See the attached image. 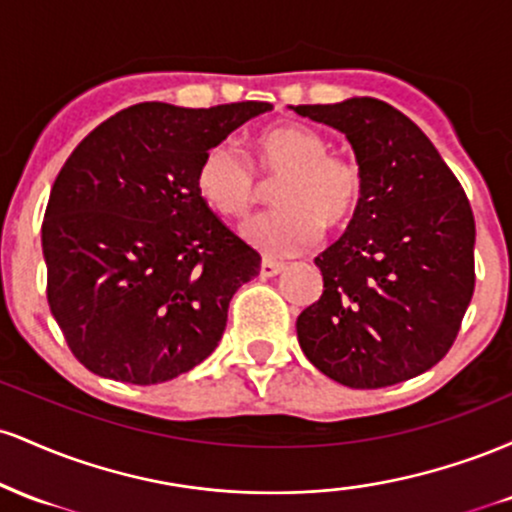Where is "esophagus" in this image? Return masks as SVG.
Here are the masks:
<instances>
[{
	"mask_svg": "<svg viewBox=\"0 0 512 512\" xmlns=\"http://www.w3.org/2000/svg\"><path fill=\"white\" fill-rule=\"evenodd\" d=\"M284 264L281 262H272V260H264L262 267H260V274L262 279H272V276H279L281 272H284Z\"/></svg>",
	"mask_w": 512,
	"mask_h": 512,
	"instance_id": "esophagus-1",
	"label": "esophagus"
}]
</instances>
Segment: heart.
I'll list each match as a JSON object with an SVG mask.
<instances>
[{
    "label": "heart",
    "instance_id": "1",
    "mask_svg": "<svg viewBox=\"0 0 512 512\" xmlns=\"http://www.w3.org/2000/svg\"><path fill=\"white\" fill-rule=\"evenodd\" d=\"M255 158L272 190L274 211L245 223L243 238L267 257H293L315 243L320 226L339 231L363 202V170L313 129L281 125L255 139ZM199 197L226 219H243L260 199V185L231 139L211 144L197 166Z\"/></svg>",
    "mask_w": 512,
    "mask_h": 512
}]
</instances>
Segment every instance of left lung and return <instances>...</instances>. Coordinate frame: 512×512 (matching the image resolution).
Instances as JSON below:
<instances>
[{
  "label": "left lung",
  "instance_id": "1",
  "mask_svg": "<svg viewBox=\"0 0 512 512\" xmlns=\"http://www.w3.org/2000/svg\"><path fill=\"white\" fill-rule=\"evenodd\" d=\"M349 139L366 190L315 257L320 301L296 320L308 361L356 390L404 383L450 351L474 293L472 207L431 139L378 98L289 105Z\"/></svg>",
  "mask_w": 512,
  "mask_h": 512
}]
</instances>
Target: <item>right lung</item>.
<instances>
[{"label": "right lung", "instance_id": "obj_1", "mask_svg": "<svg viewBox=\"0 0 512 512\" xmlns=\"http://www.w3.org/2000/svg\"><path fill=\"white\" fill-rule=\"evenodd\" d=\"M272 103H139L72 151L43 221L48 303L91 373L156 385L211 356L260 255L199 197L204 151Z\"/></svg>", "mask_w": 512, "mask_h": 512}]
</instances>
